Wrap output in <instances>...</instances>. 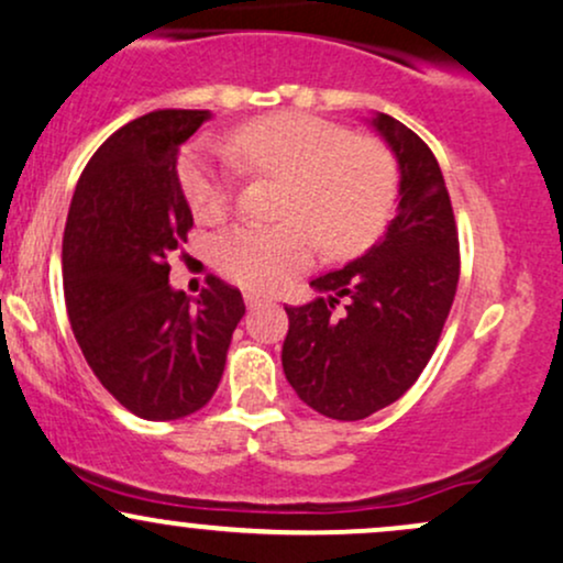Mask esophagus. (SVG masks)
Wrapping results in <instances>:
<instances>
[{
	"instance_id": "1",
	"label": "esophagus",
	"mask_w": 563,
	"mask_h": 563,
	"mask_svg": "<svg viewBox=\"0 0 563 563\" xmlns=\"http://www.w3.org/2000/svg\"><path fill=\"white\" fill-rule=\"evenodd\" d=\"M262 301H264V299H262V296H258V294H251V291L245 294V307H249V310H256V307L262 305Z\"/></svg>"
}]
</instances>
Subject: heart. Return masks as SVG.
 <instances>
[{
  "instance_id": "1",
  "label": "heart",
  "mask_w": 563,
  "mask_h": 563,
  "mask_svg": "<svg viewBox=\"0 0 563 563\" xmlns=\"http://www.w3.org/2000/svg\"><path fill=\"white\" fill-rule=\"evenodd\" d=\"M234 165L286 181L280 227H234L216 240V264L251 291H272L310 267L314 240L329 256L366 249L387 224L398 189L390 152L312 114L258 117L224 144ZM187 206L200 221L230 211L232 187L202 152L181 165Z\"/></svg>"
}]
</instances>
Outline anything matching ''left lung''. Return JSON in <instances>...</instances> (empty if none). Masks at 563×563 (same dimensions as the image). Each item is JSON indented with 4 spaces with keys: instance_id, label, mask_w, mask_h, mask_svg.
<instances>
[{
    "instance_id": "1",
    "label": "left lung",
    "mask_w": 563,
    "mask_h": 563,
    "mask_svg": "<svg viewBox=\"0 0 563 563\" xmlns=\"http://www.w3.org/2000/svg\"><path fill=\"white\" fill-rule=\"evenodd\" d=\"M368 128L398 163V208L385 234L342 269L314 277L318 299L286 307L283 372L310 409L355 422L395 404L428 366L460 280L446 181L422 139L390 114ZM339 298L345 310L336 311Z\"/></svg>"
}]
</instances>
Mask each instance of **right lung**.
I'll return each mask as SVG.
<instances>
[{"instance_id": "1", "label": "right lung", "mask_w": 563, "mask_h": 563, "mask_svg": "<svg viewBox=\"0 0 563 563\" xmlns=\"http://www.w3.org/2000/svg\"><path fill=\"white\" fill-rule=\"evenodd\" d=\"M208 109H157L109 135L74 189L64 294L79 350L107 390L150 422L195 413L224 374L245 314L219 277L200 296L170 286L165 258L187 243L191 211L178 150Z\"/></svg>"}]
</instances>
